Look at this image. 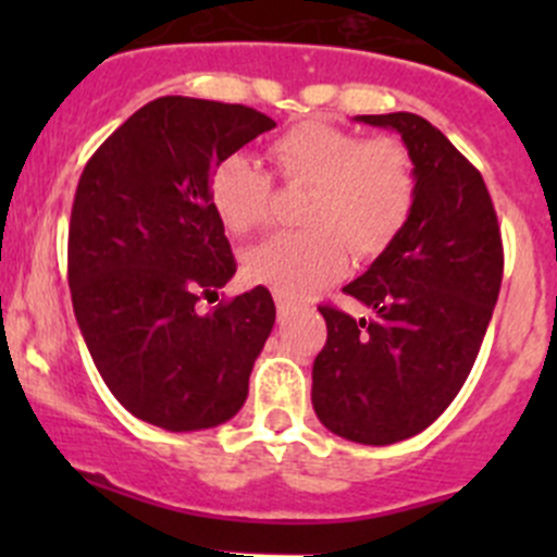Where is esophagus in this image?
<instances>
[{"label":"esophagus","mask_w":557,"mask_h":557,"mask_svg":"<svg viewBox=\"0 0 557 557\" xmlns=\"http://www.w3.org/2000/svg\"><path fill=\"white\" fill-rule=\"evenodd\" d=\"M296 310H299V307H296L294 301H288V299H283V296H277V318L280 320H288Z\"/></svg>","instance_id":"obj_1"}]
</instances>
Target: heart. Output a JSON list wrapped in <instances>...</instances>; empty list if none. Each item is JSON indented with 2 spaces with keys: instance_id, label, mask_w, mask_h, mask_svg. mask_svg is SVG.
Instances as JSON below:
<instances>
[{
  "instance_id": "obj_1",
  "label": "heart",
  "mask_w": 557,
  "mask_h": 557,
  "mask_svg": "<svg viewBox=\"0 0 557 557\" xmlns=\"http://www.w3.org/2000/svg\"><path fill=\"white\" fill-rule=\"evenodd\" d=\"M285 183L307 185V232H285L245 252V277L283 299L301 301L339 277L347 248L374 258L393 245L412 215L418 180L407 148L393 137L361 139L325 121H301L269 148ZM272 180L245 153L210 174V205L223 226L247 234L269 215Z\"/></svg>"
}]
</instances>
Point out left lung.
Listing matches in <instances>:
<instances>
[{
  "instance_id": "obj_1",
  "label": "left lung",
  "mask_w": 557,
  "mask_h": 557,
  "mask_svg": "<svg viewBox=\"0 0 557 557\" xmlns=\"http://www.w3.org/2000/svg\"><path fill=\"white\" fill-rule=\"evenodd\" d=\"M401 134L418 196L404 232L345 285L369 318L320 307L329 339L312 363V407L331 434L393 445L429 429L469 377L504 274L482 174L414 112L356 115Z\"/></svg>"
}]
</instances>
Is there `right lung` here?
<instances>
[{
    "label": "right lung",
    "instance_id": "add662e5",
    "mask_svg": "<svg viewBox=\"0 0 557 557\" xmlns=\"http://www.w3.org/2000/svg\"><path fill=\"white\" fill-rule=\"evenodd\" d=\"M277 123L245 104L161 97L91 156L70 221V290L112 396L150 425L201 431L243 409L274 325L263 285L210 312L237 272L210 174Z\"/></svg>",
    "mask_w": 557,
    "mask_h": 557
}]
</instances>
